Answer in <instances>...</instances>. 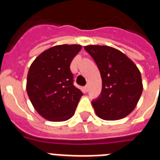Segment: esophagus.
Here are the masks:
<instances>
[{
  "label": "esophagus",
  "mask_w": 160,
  "mask_h": 160,
  "mask_svg": "<svg viewBox=\"0 0 160 160\" xmlns=\"http://www.w3.org/2000/svg\"><path fill=\"white\" fill-rule=\"evenodd\" d=\"M88 90H89V85H85V91H86V92H87Z\"/></svg>",
  "instance_id": "obj_1"
}]
</instances>
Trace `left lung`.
Wrapping results in <instances>:
<instances>
[{"instance_id":"obj_1","label":"left lung","mask_w":160,"mask_h":160,"mask_svg":"<svg viewBox=\"0 0 160 160\" xmlns=\"http://www.w3.org/2000/svg\"><path fill=\"white\" fill-rule=\"evenodd\" d=\"M100 70L102 90L93 100L95 114L105 120L123 119L134 109L143 91L141 74L135 64L117 49L86 46Z\"/></svg>"}]
</instances>
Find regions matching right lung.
I'll return each mask as SVG.
<instances>
[{
  "mask_svg": "<svg viewBox=\"0 0 160 160\" xmlns=\"http://www.w3.org/2000/svg\"><path fill=\"white\" fill-rule=\"evenodd\" d=\"M80 45H60L38 55L29 69L26 91L36 110L46 119L65 121L74 115L83 93L73 85L70 65Z\"/></svg>",
  "mask_w": 160,
  "mask_h": 160,
  "instance_id": "right-lung-1",
  "label": "right lung"
}]
</instances>
